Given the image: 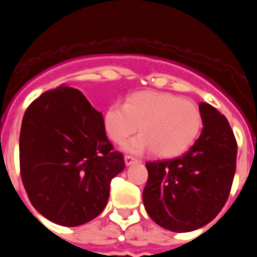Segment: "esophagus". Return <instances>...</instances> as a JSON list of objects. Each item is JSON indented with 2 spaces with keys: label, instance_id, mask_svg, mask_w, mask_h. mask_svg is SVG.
<instances>
[{
  "label": "esophagus",
  "instance_id": "34e87169",
  "mask_svg": "<svg viewBox=\"0 0 257 257\" xmlns=\"http://www.w3.org/2000/svg\"><path fill=\"white\" fill-rule=\"evenodd\" d=\"M138 162V160H136L135 157H131V156H124V163H126V166H131L134 165V163Z\"/></svg>",
  "mask_w": 257,
  "mask_h": 257
}]
</instances>
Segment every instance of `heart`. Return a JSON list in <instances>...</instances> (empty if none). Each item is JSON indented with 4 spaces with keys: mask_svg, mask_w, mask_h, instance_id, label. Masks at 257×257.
I'll return each instance as SVG.
<instances>
[{
    "mask_svg": "<svg viewBox=\"0 0 257 257\" xmlns=\"http://www.w3.org/2000/svg\"><path fill=\"white\" fill-rule=\"evenodd\" d=\"M106 135L121 144L139 126L142 134L122 149L142 154L152 151L157 157H175L187 151L197 139L202 127L198 106L169 92L144 91L127 97L124 105L113 103L103 117Z\"/></svg>",
    "mask_w": 257,
    "mask_h": 257,
    "instance_id": "heart-1",
    "label": "heart"
}]
</instances>
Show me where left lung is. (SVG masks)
<instances>
[{
	"label": "left lung",
	"instance_id": "8db88e82",
	"mask_svg": "<svg viewBox=\"0 0 257 257\" xmlns=\"http://www.w3.org/2000/svg\"><path fill=\"white\" fill-rule=\"evenodd\" d=\"M202 131L183 156L145 163V210L167 230L185 233L207 225L225 205L235 172L237 143L229 122L199 103Z\"/></svg>",
	"mask_w": 257,
	"mask_h": 257
}]
</instances>
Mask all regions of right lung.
<instances>
[{"label":"right lung","instance_id":"right-lung-1","mask_svg":"<svg viewBox=\"0 0 257 257\" xmlns=\"http://www.w3.org/2000/svg\"><path fill=\"white\" fill-rule=\"evenodd\" d=\"M103 114L68 85L36 99L23 117L20 174L33 207L50 221L78 226L104 210L110 180L123 171Z\"/></svg>","mask_w":257,"mask_h":257}]
</instances>
